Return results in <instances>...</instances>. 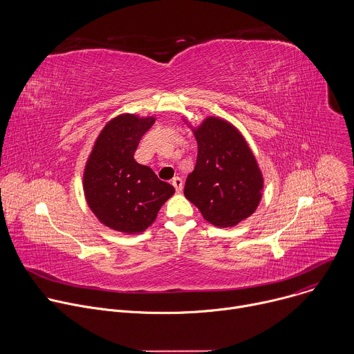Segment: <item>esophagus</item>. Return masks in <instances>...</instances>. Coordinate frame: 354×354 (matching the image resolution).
<instances>
[{"instance_id": "esophagus-1", "label": "esophagus", "mask_w": 354, "mask_h": 354, "mask_svg": "<svg viewBox=\"0 0 354 354\" xmlns=\"http://www.w3.org/2000/svg\"><path fill=\"white\" fill-rule=\"evenodd\" d=\"M172 185H174V187L176 189L178 193L182 192V189H183V182H182V179H180L179 176H175V178L172 179Z\"/></svg>"}]
</instances>
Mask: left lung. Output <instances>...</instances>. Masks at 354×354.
<instances>
[{"instance_id":"8db88e82","label":"left lung","mask_w":354,"mask_h":354,"mask_svg":"<svg viewBox=\"0 0 354 354\" xmlns=\"http://www.w3.org/2000/svg\"><path fill=\"white\" fill-rule=\"evenodd\" d=\"M187 126L197 141V160L183 193L210 224L235 227L254 214L262 200L263 175L257 157L241 131L221 118Z\"/></svg>"}]
</instances>
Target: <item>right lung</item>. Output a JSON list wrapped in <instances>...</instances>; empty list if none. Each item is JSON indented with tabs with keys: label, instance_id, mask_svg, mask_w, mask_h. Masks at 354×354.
<instances>
[{
	"label": "right lung",
	"instance_id": "1",
	"mask_svg": "<svg viewBox=\"0 0 354 354\" xmlns=\"http://www.w3.org/2000/svg\"><path fill=\"white\" fill-rule=\"evenodd\" d=\"M156 118L122 113L111 119L95 140L84 168V194L95 217L111 230L140 234L157 218L175 193L153 169L136 162L134 153Z\"/></svg>",
	"mask_w": 354,
	"mask_h": 354
}]
</instances>
